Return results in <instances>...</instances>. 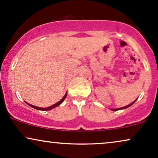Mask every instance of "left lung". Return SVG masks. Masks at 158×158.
<instances>
[{
    "instance_id": "left-lung-1",
    "label": "left lung",
    "mask_w": 158,
    "mask_h": 158,
    "mask_svg": "<svg viewBox=\"0 0 158 158\" xmlns=\"http://www.w3.org/2000/svg\"><path fill=\"white\" fill-rule=\"evenodd\" d=\"M135 101H136V100H135ZM135 101H133V103H131V104H129V105H127V106H124V107H122V108H119V109H111V110H113V111H117V110H120V109H127V108H128V107H130L131 106V105H133V103H134L135 102Z\"/></svg>"
}]
</instances>
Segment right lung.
Listing matches in <instances>:
<instances>
[{
    "mask_svg": "<svg viewBox=\"0 0 158 158\" xmlns=\"http://www.w3.org/2000/svg\"><path fill=\"white\" fill-rule=\"evenodd\" d=\"M67 96V93H65V95H64V96H63V98H62L60 101H58V102L57 103H56L55 104H54V105H52V106H49V107H47V108H41V107H38V106H33V105H31V104H30V103H27V104H28L30 106H31V107H33V108H34V109H38V110H41V111H48V110H51V109H54V108H55V107H57V106H58L60 105V104H61L62 103H63V101H64V99L65 98V97Z\"/></svg>",
    "mask_w": 158,
    "mask_h": 158,
    "instance_id": "add662e5",
    "label": "right lung"
}]
</instances>
